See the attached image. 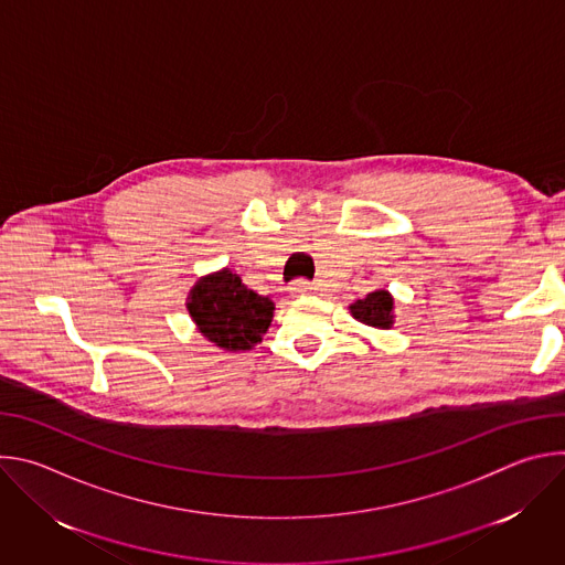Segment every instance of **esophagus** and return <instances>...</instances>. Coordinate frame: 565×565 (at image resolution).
Masks as SVG:
<instances>
[{"instance_id":"obj_1","label":"esophagus","mask_w":565,"mask_h":565,"mask_svg":"<svg viewBox=\"0 0 565 565\" xmlns=\"http://www.w3.org/2000/svg\"><path fill=\"white\" fill-rule=\"evenodd\" d=\"M288 290H290L292 297H303V295H310V292H312V286H310L306 279H297V281H292V284L288 286Z\"/></svg>"}]
</instances>
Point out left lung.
<instances>
[{"label":"left lung","mask_w":565,"mask_h":565,"mask_svg":"<svg viewBox=\"0 0 565 565\" xmlns=\"http://www.w3.org/2000/svg\"><path fill=\"white\" fill-rule=\"evenodd\" d=\"M353 319L371 329H391L395 324V301L393 295L384 288L369 292L364 299H358L349 306Z\"/></svg>","instance_id":"obj_1"}]
</instances>
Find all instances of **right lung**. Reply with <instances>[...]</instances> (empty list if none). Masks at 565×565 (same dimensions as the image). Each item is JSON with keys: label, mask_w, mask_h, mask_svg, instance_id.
<instances>
[{"label": "right lung", "mask_w": 565, "mask_h": 565, "mask_svg": "<svg viewBox=\"0 0 565 565\" xmlns=\"http://www.w3.org/2000/svg\"><path fill=\"white\" fill-rule=\"evenodd\" d=\"M185 308L196 331L227 353L253 351L275 317L273 299L250 290L230 268L201 277Z\"/></svg>", "instance_id": "1"}]
</instances>
